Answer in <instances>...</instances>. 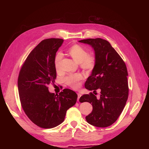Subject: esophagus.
I'll list each match as a JSON object with an SVG mask.
<instances>
[{
  "instance_id": "esophagus-1",
  "label": "esophagus",
  "mask_w": 149,
  "mask_h": 149,
  "mask_svg": "<svg viewBox=\"0 0 149 149\" xmlns=\"http://www.w3.org/2000/svg\"><path fill=\"white\" fill-rule=\"evenodd\" d=\"M81 94L80 93H78V99H77L78 101H79V99L81 97Z\"/></svg>"
}]
</instances>
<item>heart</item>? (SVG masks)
<instances>
[{
  "mask_svg": "<svg viewBox=\"0 0 149 149\" xmlns=\"http://www.w3.org/2000/svg\"><path fill=\"white\" fill-rule=\"evenodd\" d=\"M68 52L72 59L77 63H80L81 67L88 71H91L95 65V58L91 56H88V51L79 45L72 46ZM62 58V54L60 52L56 54L54 57V67L56 71H59L60 62ZM82 79V76L80 74H71L65 78V81L67 85L71 88L77 89L80 86L79 81Z\"/></svg>",
  "mask_w": 149,
  "mask_h": 149,
  "instance_id": "b5f03b06",
  "label": "heart"
}]
</instances>
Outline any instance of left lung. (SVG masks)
I'll return each instance as SVG.
<instances>
[{
	"label": "left lung",
	"instance_id": "left-lung-1",
	"mask_svg": "<svg viewBox=\"0 0 149 149\" xmlns=\"http://www.w3.org/2000/svg\"><path fill=\"white\" fill-rule=\"evenodd\" d=\"M78 42L90 45L95 54V65L85 83V87L94 91L101 90L98 99L92 93L80 97V102H88L93 105L91 113L86 119L95 127H109L117 120L128 98L126 65L107 40L95 38Z\"/></svg>",
	"mask_w": 149,
	"mask_h": 149
}]
</instances>
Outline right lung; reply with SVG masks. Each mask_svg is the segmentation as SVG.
Instances as JSON below:
<instances>
[{"mask_svg": "<svg viewBox=\"0 0 149 149\" xmlns=\"http://www.w3.org/2000/svg\"><path fill=\"white\" fill-rule=\"evenodd\" d=\"M63 40L47 39L31 52L21 68L17 87L22 109L28 118L44 129L61 124L67 111L77 102L78 95L66 88L59 95L50 93L48 86L55 82L54 57Z\"/></svg>", "mask_w": 149, "mask_h": 149, "instance_id": "1", "label": "right lung"}]
</instances>
